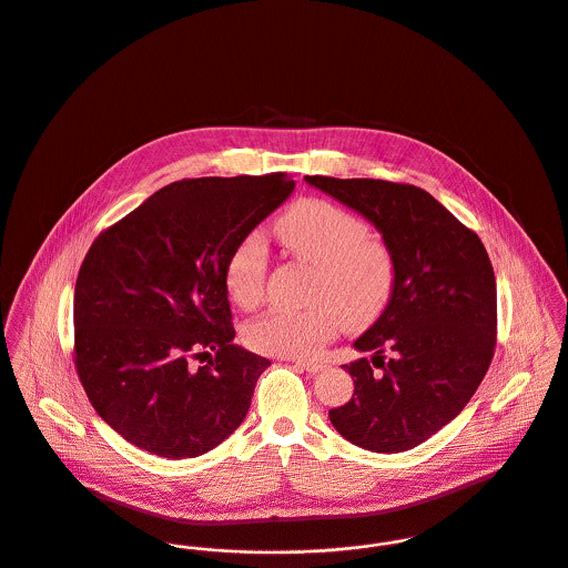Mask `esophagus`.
Returning <instances> with one entry per match:
<instances>
[{
	"mask_svg": "<svg viewBox=\"0 0 568 568\" xmlns=\"http://www.w3.org/2000/svg\"><path fill=\"white\" fill-rule=\"evenodd\" d=\"M298 368H303V371H307L310 375H317V373H322L324 368H326V364L324 362H314V359H292Z\"/></svg>",
	"mask_w": 568,
	"mask_h": 568,
	"instance_id": "esophagus-1",
	"label": "esophagus"
}]
</instances>
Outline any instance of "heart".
Here are the masks:
<instances>
[{"label":"heart","instance_id":"heart-1","mask_svg":"<svg viewBox=\"0 0 568 568\" xmlns=\"http://www.w3.org/2000/svg\"><path fill=\"white\" fill-rule=\"evenodd\" d=\"M274 233L290 253L314 265L315 305L258 315L244 331L254 351L310 357L342 324L362 328L383 314L394 294L396 263L387 244L368 235L362 217L326 200H301L276 220ZM265 270V244L251 233L224 265V287L235 305L253 310L261 303Z\"/></svg>","mask_w":568,"mask_h":568}]
</instances>
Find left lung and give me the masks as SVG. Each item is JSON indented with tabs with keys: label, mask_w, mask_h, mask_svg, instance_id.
Instances as JSON below:
<instances>
[{
	"label": "left lung",
	"mask_w": 568,
	"mask_h": 568,
	"mask_svg": "<svg viewBox=\"0 0 568 568\" xmlns=\"http://www.w3.org/2000/svg\"><path fill=\"white\" fill-rule=\"evenodd\" d=\"M364 215L392 251L394 294L344 366L353 398L328 412L337 434L375 453L409 450L448 425L486 377L497 342V281L481 240L420 187L305 176ZM381 367L373 372L372 366Z\"/></svg>",
	"instance_id": "1"
}]
</instances>
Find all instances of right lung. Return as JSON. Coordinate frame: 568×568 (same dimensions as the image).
<instances>
[{"mask_svg":"<svg viewBox=\"0 0 568 568\" xmlns=\"http://www.w3.org/2000/svg\"><path fill=\"white\" fill-rule=\"evenodd\" d=\"M292 191L287 174L179 181L93 242L73 292L75 371L124 440L185 459L244 423L270 359L233 344L224 265Z\"/></svg>","mask_w":568,"mask_h":568,"instance_id":"1","label":"right lung"}]
</instances>
